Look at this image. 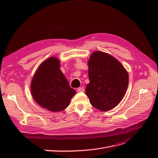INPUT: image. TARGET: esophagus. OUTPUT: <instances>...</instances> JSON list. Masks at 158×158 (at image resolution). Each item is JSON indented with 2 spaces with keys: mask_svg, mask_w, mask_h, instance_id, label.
I'll return each instance as SVG.
<instances>
[{
  "mask_svg": "<svg viewBox=\"0 0 158 158\" xmlns=\"http://www.w3.org/2000/svg\"><path fill=\"white\" fill-rule=\"evenodd\" d=\"M77 92H84V89L83 87H80V88H78L77 89Z\"/></svg>",
  "mask_w": 158,
  "mask_h": 158,
  "instance_id": "1",
  "label": "esophagus"
}]
</instances>
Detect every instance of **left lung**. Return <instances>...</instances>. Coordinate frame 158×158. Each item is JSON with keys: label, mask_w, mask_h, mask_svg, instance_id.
<instances>
[{"label": "left lung", "mask_w": 158, "mask_h": 158, "mask_svg": "<svg viewBox=\"0 0 158 158\" xmlns=\"http://www.w3.org/2000/svg\"><path fill=\"white\" fill-rule=\"evenodd\" d=\"M88 65L89 83L85 94L90 103L102 111L115 107L128 88L127 70L114 56L99 51L90 55Z\"/></svg>", "instance_id": "8db88e82"}]
</instances>
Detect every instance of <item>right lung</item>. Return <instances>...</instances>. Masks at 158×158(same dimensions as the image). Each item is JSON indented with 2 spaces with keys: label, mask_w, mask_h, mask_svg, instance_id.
<instances>
[{
  "label": "right lung",
  "mask_w": 158,
  "mask_h": 158,
  "mask_svg": "<svg viewBox=\"0 0 158 158\" xmlns=\"http://www.w3.org/2000/svg\"><path fill=\"white\" fill-rule=\"evenodd\" d=\"M60 68V60L55 56L49 57L38 66L30 84L34 101L52 112L65 109L76 94Z\"/></svg>",
  "instance_id": "right-lung-1"
}]
</instances>
